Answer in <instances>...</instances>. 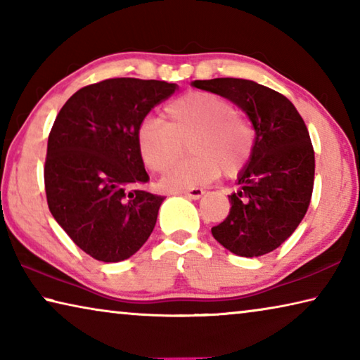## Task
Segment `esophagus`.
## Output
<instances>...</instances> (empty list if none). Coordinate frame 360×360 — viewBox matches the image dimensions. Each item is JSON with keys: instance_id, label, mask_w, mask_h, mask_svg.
Returning a JSON list of instances; mask_svg holds the SVG:
<instances>
[{"instance_id": "obj_1", "label": "esophagus", "mask_w": 360, "mask_h": 360, "mask_svg": "<svg viewBox=\"0 0 360 360\" xmlns=\"http://www.w3.org/2000/svg\"><path fill=\"white\" fill-rule=\"evenodd\" d=\"M186 195V197H188V198H192V200H198V198H202L203 197V193H205V191L203 188H188V191H184L182 192Z\"/></svg>"}]
</instances>
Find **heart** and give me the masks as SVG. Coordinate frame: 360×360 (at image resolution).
Segmentation results:
<instances>
[{"label":"heart","mask_w":360,"mask_h":360,"mask_svg":"<svg viewBox=\"0 0 360 360\" xmlns=\"http://www.w3.org/2000/svg\"><path fill=\"white\" fill-rule=\"evenodd\" d=\"M165 122L148 117L136 139L144 165L162 173L178 160L188 143L187 160L173 167L160 184L184 192L225 176L240 174L255 146V130L238 115L233 103L210 92H191L165 106Z\"/></svg>","instance_id":"1"}]
</instances>
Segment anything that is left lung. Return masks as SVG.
Segmentation results:
<instances>
[{"mask_svg": "<svg viewBox=\"0 0 360 360\" xmlns=\"http://www.w3.org/2000/svg\"><path fill=\"white\" fill-rule=\"evenodd\" d=\"M245 111L255 130L251 160L229 195L230 212L211 233L230 252L259 257L275 251L307 214L314 184V150L307 125L284 95L248 79L193 81Z\"/></svg>", "mask_w": 360, "mask_h": 360, "instance_id": "1", "label": "left lung"}]
</instances>
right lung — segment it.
<instances>
[{
  "instance_id": "right-lung-1",
  "label": "right lung",
  "mask_w": 360,
  "mask_h": 360,
  "mask_svg": "<svg viewBox=\"0 0 360 360\" xmlns=\"http://www.w3.org/2000/svg\"><path fill=\"white\" fill-rule=\"evenodd\" d=\"M176 89L154 79H106L77 90L60 109L47 141V205L90 257L129 259L154 230L165 197L138 187L149 174L136 131Z\"/></svg>"
}]
</instances>
